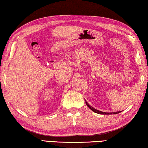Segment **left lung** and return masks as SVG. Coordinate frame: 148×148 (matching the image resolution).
Returning <instances> with one entry per match:
<instances>
[{"label":"left lung","mask_w":148,"mask_h":148,"mask_svg":"<svg viewBox=\"0 0 148 148\" xmlns=\"http://www.w3.org/2000/svg\"><path fill=\"white\" fill-rule=\"evenodd\" d=\"M86 103L87 104V106H88L90 109H91L92 112H95V113H97V114H104V115H108V114H119L120 112H121V111H119V112H112V113H108V112H101V111H99V110H97L96 109H95L94 108H92V106H90V105L87 103V102L86 101Z\"/></svg>","instance_id":"8db88e82"}]
</instances>
